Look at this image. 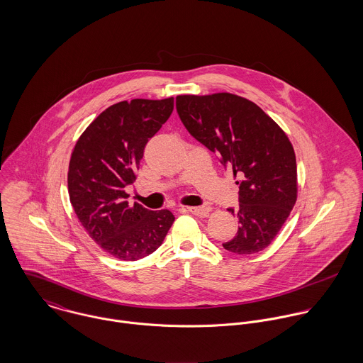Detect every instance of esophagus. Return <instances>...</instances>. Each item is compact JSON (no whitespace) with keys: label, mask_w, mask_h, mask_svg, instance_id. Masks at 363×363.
Instances as JSON below:
<instances>
[{"label":"esophagus","mask_w":363,"mask_h":363,"mask_svg":"<svg viewBox=\"0 0 363 363\" xmlns=\"http://www.w3.org/2000/svg\"><path fill=\"white\" fill-rule=\"evenodd\" d=\"M187 211L197 215V216H207L211 211V207L208 206H200V207H187Z\"/></svg>","instance_id":"esophagus-1"}]
</instances>
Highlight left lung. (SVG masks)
<instances>
[{"instance_id":"left-lung-1","label":"left lung","mask_w":363,"mask_h":363,"mask_svg":"<svg viewBox=\"0 0 363 363\" xmlns=\"http://www.w3.org/2000/svg\"><path fill=\"white\" fill-rule=\"evenodd\" d=\"M179 117L187 131L219 156L239 184V208H229L239 219L233 239L222 243L235 255L264 250L281 230L298 197L294 147L284 130L242 96L222 92L176 98Z\"/></svg>"}]
</instances>
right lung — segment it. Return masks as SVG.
<instances>
[{"label":"right lung","instance_id":"add662e5","mask_svg":"<svg viewBox=\"0 0 363 363\" xmlns=\"http://www.w3.org/2000/svg\"><path fill=\"white\" fill-rule=\"evenodd\" d=\"M174 99H133L107 107L78 138L68 166V194L88 235L116 259L135 261L163 243L174 216L128 204L150 138L170 117Z\"/></svg>","mask_w":363,"mask_h":363}]
</instances>
